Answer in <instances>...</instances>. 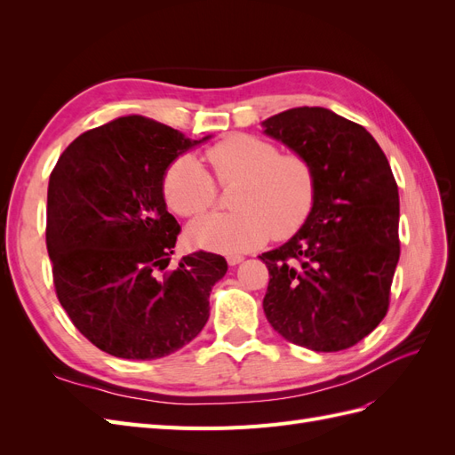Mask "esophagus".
I'll return each instance as SVG.
<instances>
[{"mask_svg":"<svg viewBox=\"0 0 455 455\" xmlns=\"http://www.w3.org/2000/svg\"><path fill=\"white\" fill-rule=\"evenodd\" d=\"M226 259H228L229 266H237V264H241V261H243L244 258H243L241 254H229Z\"/></svg>","mask_w":455,"mask_h":455,"instance_id":"esophagus-1","label":"esophagus"}]
</instances>
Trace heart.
I'll use <instances>...</instances> for the list:
<instances>
[{
  "mask_svg": "<svg viewBox=\"0 0 455 455\" xmlns=\"http://www.w3.org/2000/svg\"><path fill=\"white\" fill-rule=\"evenodd\" d=\"M220 186H233L229 214H211L188 228V241L214 252H243L269 237L286 239L307 222L316 201V171L298 151L252 134H231L204 151ZM163 196L182 218L212 209L218 189L201 161L184 154L163 174Z\"/></svg>",
  "mask_w": 455,
  "mask_h": 455,
  "instance_id": "obj_1",
  "label": "heart"
}]
</instances>
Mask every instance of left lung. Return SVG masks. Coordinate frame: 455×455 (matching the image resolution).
Here are the masks:
<instances>
[{
	"label": "left lung",
	"mask_w": 455,
	"mask_h": 455,
	"mask_svg": "<svg viewBox=\"0 0 455 455\" xmlns=\"http://www.w3.org/2000/svg\"><path fill=\"white\" fill-rule=\"evenodd\" d=\"M266 134L311 159L316 201L307 222L259 256L269 269L264 311L277 332L319 353L356 346L389 309L401 256L398 188L363 125L326 108H292Z\"/></svg>",
	"instance_id": "8db88e82"
}]
</instances>
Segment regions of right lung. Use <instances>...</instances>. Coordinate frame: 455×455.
Instances as JSON below:
<instances>
[{"label": "right lung", "instance_id": "1", "mask_svg": "<svg viewBox=\"0 0 455 455\" xmlns=\"http://www.w3.org/2000/svg\"><path fill=\"white\" fill-rule=\"evenodd\" d=\"M203 140L154 119L119 117L79 134L51 172L54 291L74 326L108 355L161 359L209 321V296L228 264L197 251L167 269L180 226L163 199L164 171Z\"/></svg>", "mask_w": 455, "mask_h": 455}]
</instances>
